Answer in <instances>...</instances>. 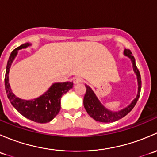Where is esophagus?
<instances>
[{
	"mask_svg": "<svg viewBox=\"0 0 157 157\" xmlns=\"http://www.w3.org/2000/svg\"><path fill=\"white\" fill-rule=\"evenodd\" d=\"M83 82V78L80 77H75L74 78V84H77L79 83H82Z\"/></svg>",
	"mask_w": 157,
	"mask_h": 157,
	"instance_id": "obj_1",
	"label": "esophagus"
}]
</instances>
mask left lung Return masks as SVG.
<instances>
[{
	"instance_id": "obj_1",
	"label": "left lung",
	"mask_w": 157,
	"mask_h": 157,
	"mask_svg": "<svg viewBox=\"0 0 157 157\" xmlns=\"http://www.w3.org/2000/svg\"><path fill=\"white\" fill-rule=\"evenodd\" d=\"M124 55L131 59L133 65V70H134V73L137 76V84H138V91H137V96L127 107L121 109V110L118 111V112H112V111L109 110L108 109L105 108L99 100L93 90L88 85L85 84L86 92L84 98H83V105H84V108L87 112L89 115L96 121L105 123L118 121V120L121 119L123 117L125 116L126 115H128L132 110L134 105L137 103V100H138L140 93V89H141V78H140V72H139L138 69L136 66L135 59L132 55L131 51L125 49L124 51Z\"/></svg>"
}]
</instances>
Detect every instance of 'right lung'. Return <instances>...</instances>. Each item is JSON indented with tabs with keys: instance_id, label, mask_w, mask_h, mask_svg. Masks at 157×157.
Here are the masks:
<instances>
[{
	"instance_id": "add662e5",
	"label": "right lung",
	"mask_w": 157,
	"mask_h": 157,
	"mask_svg": "<svg viewBox=\"0 0 157 157\" xmlns=\"http://www.w3.org/2000/svg\"><path fill=\"white\" fill-rule=\"evenodd\" d=\"M32 44L25 43L17 47L11 52L6 67L5 90L11 104L22 115L28 119L38 123H47L52 121L61 109V98L74 86L73 82L55 83L39 97L26 100L15 96L9 83V72L13 61L18 53V50L26 48Z\"/></svg>"
}]
</instances>
